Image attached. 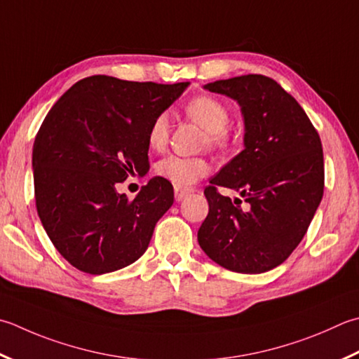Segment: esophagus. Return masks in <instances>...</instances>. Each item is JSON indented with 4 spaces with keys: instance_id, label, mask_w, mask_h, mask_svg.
Here are the masks:
<instances>
[{
    "instance_id": "obj_1",
    "label": "esophagus",
    "mask_w": 359,
    "mask_h": 359,
    "mask_svg": "<svg viewBox=\"0 0 359 359\" xmlns=\"http://www.w3.org/2000/svg\"><path fill=\"white\" fill-rule=\"evenodd\" d=\"M174 191H175V201L180 202V201H184L188 194H191V193L194 191V189H193V188H180V187H175Z\"/></svg>"
}]
</instances>
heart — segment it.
Returning <instances> with one entry per match:
<instances>
[{
    "instance_id": "1",
    "label": "heart",
    "mask_w": 359,
    "mask_h": 359,
    "mask_svg": "<svg viewBox=\"0 0 359 359\" xmlns=\"http://www.w3.org/2000/svg\"><path fill=\"white\" fill-rule=\"evenodd\" d=\"M187 115L198 123L207 132L208 143L217 149H227L231 144V132L227 128L230 123V109L227 104L210 95H199L185 105ZM170 137V115L160 111L152 119L147 129V144L151 149H163ZM212 171V165L202 157H179L168 156L156 163L158 177L171 182L172 185L187 188Z\"/></svg>"
}]
</instances>
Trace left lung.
<instances>
[{
  "label": "left lung",
  "mask_w": 359,
  "mask_h": 359,
  "mask_svg": "<svg viewBox=\"0 0 359 359\" xmlns=\"http://www.w3.org/2000/svg\"><path fill=\"white\" fill-rule=\"evenodd\" d=\"M241 105L244 151L210 180L208 215L198 231L202 250L222 268L262 273L282 264L310 227L324 194V152L305 110L280 83L245 74L207 83ZM235 189V206L217 191Z\"/></svg>",
  "instance_id": "obj_1"
}]
</instances>
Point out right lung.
Instances as JSON below:
<instances>
[{
    "instance_id": "obj_1",
    "label": "right lung",
    "mask_w": 359,
    "mask_h": 359,
    "mask_svg": "<svg viewBox=\"0 0 359 359\" xmlns=\"http://www.w3.org/2000/svg\"><path fill=\"white\" fill-rule=\"evenodd\" d=\"M187 87L97 74L76 82L48 111L32 149L35 207L76 269L101 276L146 252L172 205V185L154 177L132 201L116 188L149 171V124Z\"/></svg>"
}]
</instances>
